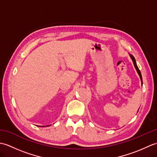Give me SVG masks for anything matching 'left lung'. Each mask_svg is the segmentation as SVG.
I'll return each mask as SVG.
<instances>
[{"instance_id":"left-lung-1","label":"left lung","mask_w":157,"mask_h":157,"mask_svg":"<svg viewBox=\"0 0 157 157\" xmlns=\"http://www.w3.org/2000/svg\"><path fill=\"white\" fill-rule=\"evenodd\" d=\"M129 56H130V58L132 59V61H133V63H134V67H135V68H136V71H137V72H138V75H139V76H140V80H141V82H142V75H141V72H140V69H138V66H137V64H136V59H135V58H134V56H133L132 55H131V54H129Z\"/></svg>"}]
</instances>
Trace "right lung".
I'll return each instance as SVG.
<instances>
[{"mask_svg":"<svg viewBox=\"0 0 157 157\" xmlns=\"http://www.w3.org/2000/svg\"><path fill=\"white\" fill-rule=\"evenodd\" d=\"M40 127H43V126H40Z\"/></svg>","mask_w":157,"mask_h":157,"instance_id":"add662e5","label":"right lung"}]
</instances>
